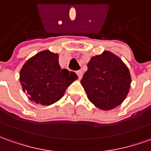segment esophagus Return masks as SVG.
<instances>
[{"instance_id":"obj_1","label":"esophagus","mask_w":151,"mask_h":151,"mask_svg":"<svg viewBox=\"0 0 151 151\" xmlns=\"http://www.w3.org/2000/svg\"><path fill=\"white\" fill-rule=\"evenodd\" d=\"M76 74H77L79 79L81 80L82 78V76H83V71H82L81 70H77V71H76Z\"/></svg>"}]
</instances>
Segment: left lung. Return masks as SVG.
<instances>
[{"label": "left lung", "instance_id": "1", "mask_svg": "<svg viewBox=\"0 0 151 151\" xmlns=\"http://www.w3.org/2000/svg\"><path fill=\"white\" fill-rule=\"evenodd\" d=\"M81 85L89 100L102 110H111L121 104L129 92L132 82L127 66L110 52L90 59Z\"/></svg>", "mask_w": 151, "mask_h": 151}]
</instances>
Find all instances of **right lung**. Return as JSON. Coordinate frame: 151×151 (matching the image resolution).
<instances>
[{
  "instance_id": "add662e5",
  "label": "right lung",
  "mask_w": 151,
  "mask_h": 151,
  "mask_svg": "<svg viewBox=\"0 0 151 151\" xmlns=\"http://www.w3.org/2000/svg\"><path fill=\"white\" fill-rule=\"evenodd\" d=\"M58 58V54L45 50L32 57L23 65L19 81L24 92L29 94L31 101L41 105L52 104L78 79L75 72L61 68Z\"/></svg>"
}]
</instances>
